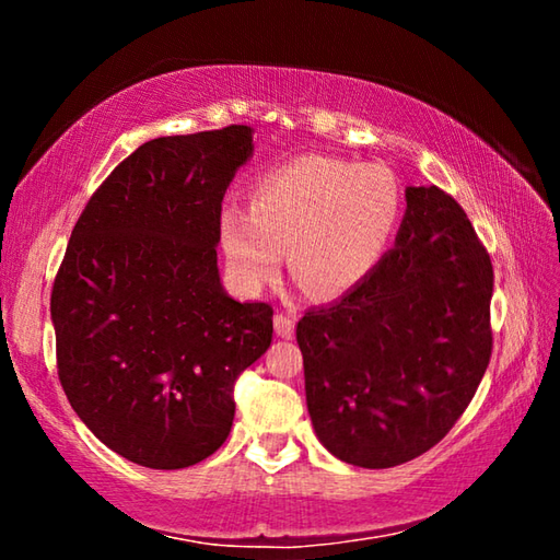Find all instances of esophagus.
<instances>
[{"instance_id":"1","label":"esophagus","mask_w":560,"mask_h":560,"mask_svg":"<svg viewBox=\"0 0 560 560\" xmlns=\"http://www.w3.org/2000/svg\"><path fill=\"white\" fill-rule=\"evenodd\" d=\"M273 330H277L279 338H291L293 336V318L287 314L273 316Z\"/></svg>"}]
</instances>
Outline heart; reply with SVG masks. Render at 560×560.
<instances>
[{
  "mask_svg": "<svg viewBox=\"0 0 560 560\" xmlns=\"http://www.w3.org/2000/svg\"><path fill=\"white\" fill-rule=\"evenodd\" d=\"M400 217L402 187L390 167L299 155L254 179L249 210L226 205L217 232L244 289L277 277L289 249L293 279L316 299H338L377 269Z\"/></svg>",
  "mask_w": 560,
  "mask_h": 560,
  "instance_id": "heart-1",
  "label": "heart"
}]
</instances>
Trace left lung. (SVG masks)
Listing matches in <instances>:
<instances>
[{"instance_id":"left-lung-1","label":"left lung","mask_w":560,"mask_h":560,"mask_svg":"<svg viewBox=\"0 0 560 560\" xmlns=\"http://www.w3.org/2000/svg\"><path fill=\"white\" fill-rule=\"evenodd\" d=\"M405 200L395 246L371 277L296 326L316 438L365 469L434 447L491 358L487 249L440 187H407Z\"/></svg>"}]
</instances>
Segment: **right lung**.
Returning a JSON list of instances; mask_svg holds the SVG:
<instances>
[{
  "instance_id": "add662e5",
  "label": "right lung",
  "mask_w": 560,
  "mask_h": 560,
  "mask_svg": "<svg viewBox=\"0 0 560 560\" xmlns=\"http://www.w3.org/2000/svg\"><path fill=\"white\" fill-rule=\"evenodd\" d=\"M254 130L155 138L113 170L75 222L51 291L59 381L120 457L185 469L222 447L234 383L271 346L269 303L217 269L226 187Z\"/></svg>"
}]
</instances>
